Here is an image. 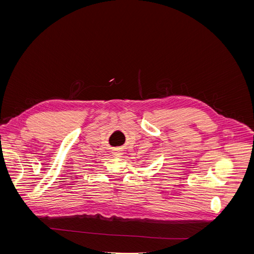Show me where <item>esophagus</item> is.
<instances>
[{
	"label": "esophagus",
	"instance_id": "34e87169",
	"mask_svg": "<svg viewBox=\"0 0 254 254\" xmlns=\"http://www.w3.org/2000/svg\"><path fill=\"white\" fill-rule=\"evenodd\" d=\"M113 153H114L115 156H119V153H118V152H113Z\"/></svg>",
	"mask_w": 254,
	"mask_h": 254
}]
</instances>
